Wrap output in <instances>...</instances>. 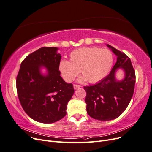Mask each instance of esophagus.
<instances>
[{"label":"esophagus","instance_id":"34e87169","mask_svg":"<svg viewBox=\"0 0 152 152\" xmlns=\"http://www.w3.org/2000/svg\"><path fill=\"white\" fill-rule=\"evenodd\" d=\"M79 87H80V86L77 85V84H74V85H73V88H74V89H78V88H79Z\"/></svg>","mask_w":152,"mask_h":152}]
</instances>
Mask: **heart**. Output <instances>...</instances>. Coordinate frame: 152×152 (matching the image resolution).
I'll return each instance as SVG.
<instances>
[{"instance_id": "heart-1", "label": "heart", "mask_w": 152, "mask_h": 152, "mask_svg": "<svg viewBox=\"0 0 152 152\" xmlns=\"http://www.w3.org/2000/svg\"><path fill=\"white\" fill-rule=\"evenodd\" d=\"M113 63V55L110 50L98 48L84 47L77 49L70 54V61L62 59L59 70L66 82H70L79 74V82L87 80L96 83L103 80L111 70Z\"/></svg>"}]
</instances>
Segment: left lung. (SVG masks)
Instances as JSON below:
<instances>
[{
    "instance_id": "1",
    "label": "left lung",
    "mask_w": 152,
    "mask_h": 152,
    "mask_svg": "<svg viewBox=\"0 0 152 152\" xmlns=\"http://www.w3.org/2000/svg\"><path fill=\"white\" fill-rule=\"evenodd\" d=\"M107 46L117 56V61L109 75L97 84L84 87L86 110L89 115L99 121H111L118 117L129 104L134 93L135 71L130 58L112 45ZM118 69L124 71L122 80H118Z\"/></svg>"
}]
</instances>
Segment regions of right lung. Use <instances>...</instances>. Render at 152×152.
<instances>
[{
  "label": "right lung",
  "instance_id": "add662e5",
  "mask_svg": "<svg viewBox=\"0 0 152 152\" xmlns=\"http://www.w3.org/2000/svg\"><path fill=\"white\" fill-rule=\"evenodd\" d=\"M58 49L44 47L29 54L21 63L16 78L23 108L30 118L40 123H54L65 117L67 104L74 93L73 85L60 76L61 56Z\"/></svg>",
  "mask_w": 152,
  "mask_h": 152
}]
</instances>
